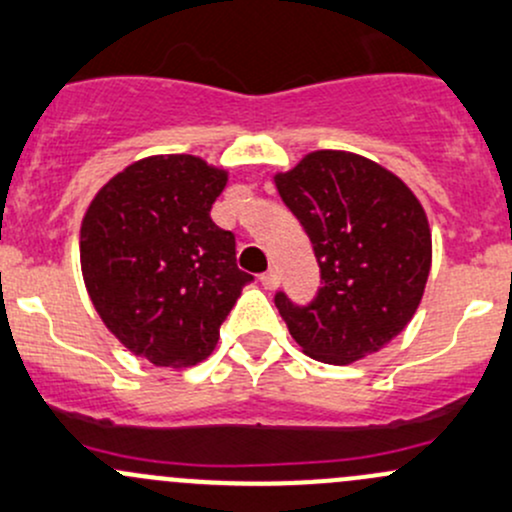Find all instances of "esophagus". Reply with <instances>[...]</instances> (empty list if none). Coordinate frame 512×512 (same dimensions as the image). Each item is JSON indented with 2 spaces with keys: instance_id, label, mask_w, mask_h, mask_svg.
I'll return each instance as SVG.
<instances>
[{
  "instance_id": "obj_1",
  "label": "esophagus",
  "mask_w": 512,
  "mask_h": 512,
  "mask_svg": "<svg viewBox=\"0 0 512 512\" xmlns=\"http://www.w3.org/2000/svg\"><path fill=\"white\" fill-rule=\"evenodd\" d=\"M260 282H262V287H265V289H277V287H279V277H277V272H274V270H267V272L262 274V277H260Z\"/></svg>"
}]
</instances>
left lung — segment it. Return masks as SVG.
Returning a JSON list of instances; mask_svg holds the SVG:
<instances>
[{
  "label": "left lung",
  "mask_w": 512,
  "mask_h": 512,
  "mask_svg": "<svg viewBox=\"0 0 512 512\" xmlns=\"http://www.w3.org/2000/svg\"><path fill=\"white\" fill-rule=\"evenodd\" d=\"M274 186L314 245L321 289L309 306L274 297L299 348L348 365L385 348L412 321L429 270L432 230L412 188L341 149L309 152Z\"/></svg>",
  "instance_id": "left-lung-1"
}]
</instances>
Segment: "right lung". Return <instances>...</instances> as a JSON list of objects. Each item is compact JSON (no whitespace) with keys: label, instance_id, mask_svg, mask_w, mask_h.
<instances>
[{"label":"right lung","instance_id":"1","mask_svg":"<svg viewBox=\"0 0 512 512\" xmlns=\"http://www.w3.org/2000/svg\"><path fill=\"white\" fill-rule=\"evenodd\" d=\"M228 169L193 154H154L95 193L80 223V270L107 331L159 368L215 351L220 324L252 274L235 235L211 220Z\"/></svg>","mask_w":512,"mask_h":512}]
</instances>
